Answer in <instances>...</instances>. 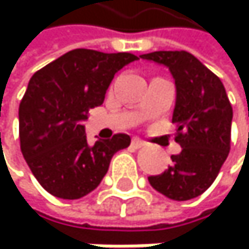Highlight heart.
I'll list each match as a JSON object with an SVG mask.
<instances>
[{"label":"heart","mask_w":249,"mask_h":249,"mask_svg":"<svg viewBox=\"0 0 249 249\" xmlns=\"http://www.w3.org/2000/svg\"><path fill=\"white\" fill-rule=\"evenodd\" d=\"M154 87H155V82H152V83H151V88H154Z\"/></svg>","instance_id":"heart-1"}]
</instances>
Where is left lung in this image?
I'll return each instance as SVG.
<instances>
[{"label": "left lung", "instance_id": "8db88e82", "mask_svg": "<svg viewBox=\"0 0 249 249\" xmlns=\"http://www.w3.org/2000/svg\"><path fill=\"white\" fill-rule=\"evenodd\" d=\"M134 59L131 53L74 49L31 77L19 104L20 151L47 193L65 200L89 194L112 157L130 145L127 134L107 128L89 139L83 121L103 104L115 73Z\"/></svg>", "mask_w": 249, "mask_h": 249}]
</instances>
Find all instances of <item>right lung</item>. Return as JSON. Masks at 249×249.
<instances>
[{"label": "right lung", "instance_id": "obj_1", "mask_svg": "<svg viewBox=\"0 0 249 249\" xmlns=\"http://www.w3.org/2000/svg\"><path fill=\"white\" fill-rule=\"evenodd\" d=\"M143 59L164 64L175 79V142L182 151L172 155L173 166L149 176V184L173 200L203 194L215 180L230 152L233 109L221 80L185 51H160Z\"/></svg>", "mask_w": 249, "mask_h": 249}]
</instances>
